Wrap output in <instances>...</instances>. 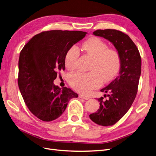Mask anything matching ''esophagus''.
<instances>
[{"mask_svg":"<svg viewBox=\"0 0 156 156\" xmlns=\"http://www.w3.org/2000/svg\"><path fill=\"white\" fill-rule=\"evenodd\" d=\"M79 97L80 98L83 99V100H88V99H89L88 97L84 96H83V95H79Z\"/></svg>","mask_w":156,"mask_h":156,"instance_id":"1","label":"esophagus"}]
</instances>
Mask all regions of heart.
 <instances>
[{
  "label": "heart",
  "instance_id": "obj_1",
  "mask_svg": "<svg viewBox=\"0 0 156 156\" xmlns=\"http://www.w3.org/2000/svg\"><path fill=\"white\" fill-rule=\"evenodd\" d=\"M81 48L84 51L93 57L88 73L77 72L69 77L71 87L75 90L87 94L98 87L101 81L108 82L119 73L121 66V58L119 52L108 49L104 41L97 37H90L84 41ZM79 56V49L72 46L65 55L66 67L69 70L75 68Z\"/></svg>",
  "mask_w": 156,
  "mask_h": 156
}]
</instances>
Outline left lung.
I'll return each mask as SVG.
<instances>
[{
    "instance_id": "left-lung-1",
    "label": "left lung",
    "mask_w": 156,
    "mask_h": 156,
    "mask_svg": "<svg viewBox=\"0 0 156 156\" xmlns=\"http://www.w3.org/2000/svg\"><path fill=\"white\" fill-rule=\"evenodd\" d=\"M93 34L111 42L121 58L119 75L101 92L108 93L98 99L100 108L89 117L94 123L112 126L128 111L137 92L141 73V58L133 41L127 34L114 29L97 30Z\"/></svg>"
}]
</instances>
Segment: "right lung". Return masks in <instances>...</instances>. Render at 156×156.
Here are the masks:
<instances>
[{"label":"right lung","mask_w":156,"mask_h":156,"mask_svg":"<svg viewBox=\"0 0 156 156\" xmlns=\"http://www.w3.org/2000/svg\"><path fill=\"white\" fill-rule=\"evenodd\" d=\"M87 32L55 30L33 36L19 58L18 85L27 107L39 119L50 122L65 111L69 101L78 94L54 84L57 72L65 69L67 51Z\"/></svg>","instance_id":"add662e5"}]
</instances>
